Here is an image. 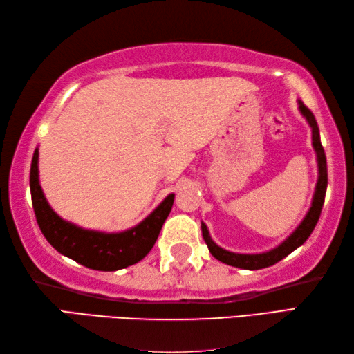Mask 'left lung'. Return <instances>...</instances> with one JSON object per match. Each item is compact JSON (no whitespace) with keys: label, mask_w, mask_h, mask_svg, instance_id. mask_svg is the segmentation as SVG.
Wrapping results in <instances>:
<instances>
[{"label":"left lung","mask_w":354,"mask_h":354,"mask_svg":"<svg viewBox=\"0 0 354 354\" xmlns=\"http://www.w3.org/2000/svg\"><path fill=\"white\" fill-rule=\"evenodd\" d=\"M298 104H299V112H301L303 117L307 120V123H309V126L312 127V141H313L312 145H313L315 152H317V161H318V183H317V189H315L312 207L309 209V213L306 214L303 222L298 225V228L293 231L283 243L274 248V250H270L268 252H261V254H237V252L223 250V248L217 246L213 242V239L209 237L207 225L202 222L201 225L202 236H204V240L209 252H212L214 259L225 263V265L240 268V269H250V270H257V269L272 266L275 263L283 260L284 257H288V255L292 251H295L298 246H301L306 240L309 239L315 227H317L318 219L321 216V209H322V205H324V199H326L327 161H326L324 149H322V145H321L319 129H318L317 120H315V115L303 102H298Z\"/></svg>","instance_id":"left-lung-1"}]
</instances>
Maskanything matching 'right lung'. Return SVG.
Segmentation results:
<instances>
[{"instance_id":"right-lung-1","label":"right lung","mask_w":354,"mask_h":354,"mask_svg":"<svg viewBox=\"0 0 354 354\" xmlns=\"http://www.w3.org/2000/svg\"><path fill=\"white\" fill-rule=\"evenodd\" d=\"M39 150H35L30 169V192L37 225L44 237L57 252L95 270H118L138 263L152 250L162 225L171 212L175 194H169L137 227L122 232H100L84 230L59 217L39 184L37 169Z\"/></svg>"}]
</instances>
